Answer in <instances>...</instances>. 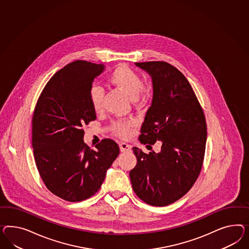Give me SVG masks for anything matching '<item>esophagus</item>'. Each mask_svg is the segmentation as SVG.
I'll list each match as a JSON object with an SVG mask.
<instances>
[{
	"instance_id": "esophagus-1",
	"label": "esophagus",
	"mask_w": 249,
	"mask_h": 249,
	"mask_svg": "<svg viewBox=\"0 0 249 249\" xmlns=\"http://www.w3.org/2000/svg\"><path fill=\"white\" fill-rule=\"evenodd\" d=\"M120 149H121V152H128L131 150V146H129L127 143H121Z\"/></svg>"
}]
</instances>
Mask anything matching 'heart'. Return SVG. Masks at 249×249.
<instances>
[{
	"mask_svg": "<svg viewBox=\"0 0 249 249\" xmlns=\"http://www.w3.org/2000/svg\"><path fill=\"white\" fill-rule=\"evenodd\" d=\"M107 81L110 85L121 90L132 100L135 104H142L143 101V81L140 75L127 65L121 64L109 75ZM89 102L95 112L102 109L104 91L102 88L94 85L89 89ZM134 123L131 121H120L113 124V132L120 138H127L130 134Z\"/></svg>",
	"mask_w": 249,
	"mask_h": 249,
	"instance_id": "b5f03b06",
	"label": "heart"
}]
</instances>
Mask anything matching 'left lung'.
<instances>
[{
  "mask_svg": "<svg viewBox=\"0 0 249 249\" xmlns=\"http://www.w3.org/2000/svg\"><path fill=\"white\" fill-rule=\"evenodd\" d=\"M150 76L153 96L142 126V144L162 142L160 152L133 148L137 165L129 172L136 195L164 207L186 195L201 170L207 124L186 77L165 61L135 62Z\"/></svg>",
  "mask_w": 249,
  "mask_h": 249,
  "instance_id": "left-lung-1",
  "label": "left lung"
}]
</instances>
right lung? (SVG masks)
Wrapping results in <instances>:
<instances>
[{"instance_id":"obj_1","label":"right lung","mask_w":249,"mask_h":249,"mask_svg":"<svg viewBox=\"0 0 249 249\" xmlns=\"http://www.w3.org/2000/svg\"><path fill=\"white\" fill-rule=\"evenodd\" d=\"M105 65L78 61L54 74L43 89L33 117L34 160L48 189L64 200H85L100 189L120 154L105 139L89 148L81 127L96 120L89 89Z\"/></svg>"}]
</instances>
